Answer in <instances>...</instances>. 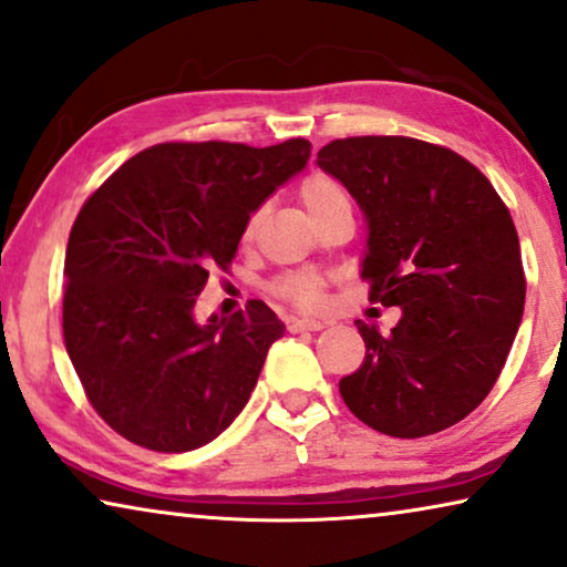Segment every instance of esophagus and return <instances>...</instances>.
Returning <instances> with one entry per match:
<instances>
[{
    "instance_id": "34e87169",
    "label": "esophagus",
    "mask_w": 567,
    "mask_h": 567,
    "mask_svg": "<svg viewBox=\"0 0 567 567\" xmlns=\"http://www.w3.org/2000/svg\"><path fill=\"white\" fill-rule=\"evenodd\" d=\"M324 324V319H291L289 332H319Z\"/></svg>"
}]
</instances>
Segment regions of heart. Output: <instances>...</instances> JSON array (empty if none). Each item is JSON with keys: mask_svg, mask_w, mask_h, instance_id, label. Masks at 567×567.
<instances>
[{"mask_svg": "<svg viewBox=\"0 0 567 567\" xmlns=\"http://www.w3.org/2000/svg\"><path fill=\"white\" fill-rule=\"evenodd\" d=\"M299 199L303 207H307L309 217L315 219V223H319V219L327 215H332V212L350 207L348 188H344L334 176L322 174V171H317V174H309L303 178L299 186ZM258 223H260V212L248 217V223H245V233H243L245 240H250V237L256 235ZM274 291L281 299L297 303L301 309H315L324 301V278L319 274H311V270H293V274H286L278 278L274 284Z\"/></svg>", "mask_w": 567, "mask_h": 567, "instance_id": "b5f03b06", "label": "heart"}]
</instances>
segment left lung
I'll use <instances>...</instances> for the list:
<instances>
[{"instance_id":"obj_1","label":"left lung","mask_w":567,"mask_h":567,"mask_svg":"<svg viewBox=\"0 0 567 567\" xmlns=\"http://www.w3.org/2000/svg\"><path fill=\"white\" fill-rule=\"evenodd\" d=\"M368 223V297L401 307L391 334L358 319L363 365L340 381L360 422L391 437L457 424L494 389L524 311L519 235L463 155L401 135L332 141L317 153Z\"/></svg>"}]
</instances>
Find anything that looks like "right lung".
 <instances>
[{"label": "right lung", "instance_id": "obj_1", "mask_svg": "<svg viewBox=\"0 0 567 567\" xmlns=\"http://www.w3.org/2000/svg\"><path fill=\"white\" fill-rule=\"evenodd\" d=\"M309 155L303 137L161 143L84 202L65 248L63 340L86 399L125 440L186 453L248 404L284 322L252 299L199 324L194 303L209 270L233 264L248 217Z\"/></svg>", "mask_w": 567, "mask_h": 567}]
</instances>
